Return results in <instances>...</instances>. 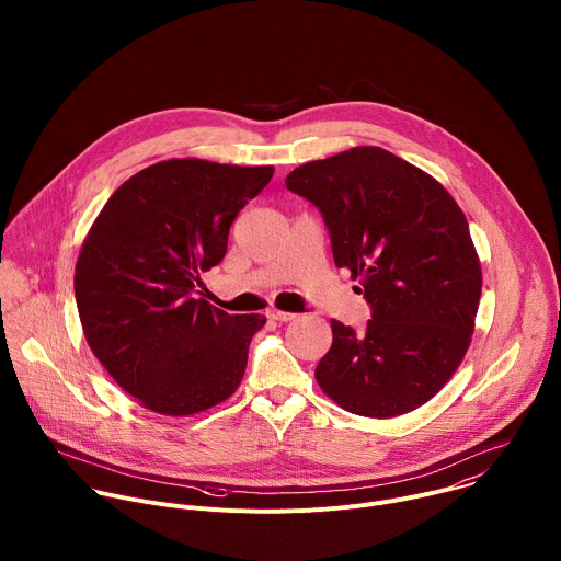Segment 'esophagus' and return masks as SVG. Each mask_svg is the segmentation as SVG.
Here are the masks:
<instances>
[{
  "label": "esophagus",
  "mask_w": 561,
  "mask_h": 561,
  "mask_svg": "<svg viewBox=\"0 0 561 561\" xmlns=\"http://www.w3.org/2000/svg\"><path fill=\"white\" fill-rule=\"evenodd\" d=\"M268 317L275 319V322H290V319H295V312H288V310H268Z\"/></svg>",
  "instance_id": "esophagus-1"
}]
</instances>
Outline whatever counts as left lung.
I'll list each match as a JSON object with an SVG mask.
<instances>
[{
  "mask_svg": "<svg viewBox=\"0 0 561 561\" xmlns=\"http://www.w3.org/2000/svg\"><path fill=\"white\" fill-rule=\"evenodd\" d=\"M286 188L322 210L335 266L362 282L373 308L366 333L333 319L319 388L364 417L424 407L459 368L482 297L463 210L435 178L379 146L308 162Z\"/></svg>",
  "mask_w": 561,
  "mask_h": 561,
  "instance_id": "obj_1",
  "label": "left lung"
}]
</instances>
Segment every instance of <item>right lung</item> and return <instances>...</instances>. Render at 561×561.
<instances>
[{
    "mask_svg": "<svg viewBox=\"0 0 561 561\" xmlns=\"http://www.w3.org/2000/svg\"><path fill=\"white\" fill-rule=\"evenodd\" d=\"M273 167L167 159L126 180L95 217L75 266L84 337L144 409L188 417L239 388L264 314H228L197 297L237 213Z\"/></svg>",
    "mask_w": 561,
    "mask_h": 561,
    "instance_id": "add662e5",
    "label": "right lung"
}]
</instances>
